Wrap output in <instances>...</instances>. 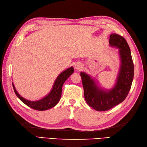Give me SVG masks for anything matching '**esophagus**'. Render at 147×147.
I'll return each mask as SVG.
<instances>
[{"label": "esophagus", "mask_w": 147, "mask_h": 147, "mask_svg": "<svg viewBox=\"0 0 147 147\" xmlns=\"http://www.w3.org/2000/svg\"><path fill=\"white\" fill-rule=\"evenodd\" d=\"M74 67H75V69L77 70H81L82 68V64L81 63H76Z\"/></svg>", "instance_id": "obj_1"}]
</instances>
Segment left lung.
<instances>
[{
	"label": "left lung",
	"instance_id": "1",
	"mask_svg": "<svg viewBox=\"0 0 147 147\" xmlns=\"http://www.w3.org/2000/svg\"><path fill=\"white\" fill-rule=\"evenodd\" d=\"M109 44L119 49L121 67L115 86L111 90H102L86 73L82 72L85 99L90 107L97 111H105L123 102L129 93L134 77V64L129 47L124 37L111 34Z\"/></svg>",
	"mask_w": 147,
	"mask_h": 147
}]
</instances>
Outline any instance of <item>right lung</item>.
Instances as JSON below:
<instances>
[{"label": "right lung", "mask_w": 147, "mask_h": 147, "mask_svg": "<svg viewBox=\"0 0 147 147\" xmlns=\"http://www.w3.org/2000/svg\"><path fill=\"white\" fill-rule=\"evenodd\" d=\"M73 72L74 69L73 67L68 68L66 70L62 72L55 81L54 86H53V88L51 92L47 95L45 96L44 98L38 101H30L23 98L19 95V93L15 88L13 83H12V86H13L14 91L16 95L24 104H26L32 109H35V110L46 111L49 109L52 108L55 105L57 104V103L61 99L62 88V86H63V84L64 83L65 81L70 76L71 74H72Z\"/></svg>", "instance_id": "1"}]
</instances>
